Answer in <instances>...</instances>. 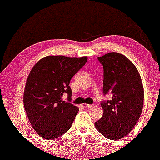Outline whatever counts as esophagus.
<instances>
[{
	"instance_id": "obj_1",
	"label": "esophagus",
	"mask_w": 160,
	"mask_h": 160,
	"mask_svg": "<svg viewBox=\"0 0 160 160\" xmlns=\"http://www.w3.org/2000/svg\"><path fill=\"white\" fill-rule=\"evenodd\" d=\"M82 106H83V108H90L91 107H93V105L86 104V103H83Z\"/></svg>"
}]
</instances>
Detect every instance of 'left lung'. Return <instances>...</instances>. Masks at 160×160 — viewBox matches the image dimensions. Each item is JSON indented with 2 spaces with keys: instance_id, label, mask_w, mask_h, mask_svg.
<instances>
[{
  "instance_id": "1",
  "label": "left lung",
  "mask_w": 160,
  "mask_h": 160,
  "mask_svg": "<svg viewBox=\"0 0 160 160\" xmlns=\"http://www.w3.org/2000/svg\"><path fill=\"white\" fill-rule=\"evenodd\" d=\"M98 59L103 67V94L109 92L112 98L101 103L103 115L95 127L108 139H121L132 130L142 112V80L132 62L121 54L110 52Z\"/></svg>"
}]
</instances>
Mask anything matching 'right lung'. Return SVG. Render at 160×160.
Returning a JSON list of instances; mask_svg holds the SVG:
<instances>
[{
    "label": "right lung",
    "mask_w": 160,
    "mask_h": 160,
    "mask_svg": "<svg viewBox=\"0 0 160 160\" xmlns=\"http://www.w3.org/2000/svg\"><path fill=\"white\" fill-rule=\"evenodd\" d=\"M87 57L48 56L36 63L25 83L23 103L31 125L44 139L52 140L70 129L78 108L72 103L70 81ZM64 93L68 101H62Z\"/></svg>",
    "instance_id": "1"
}]
</instances>
